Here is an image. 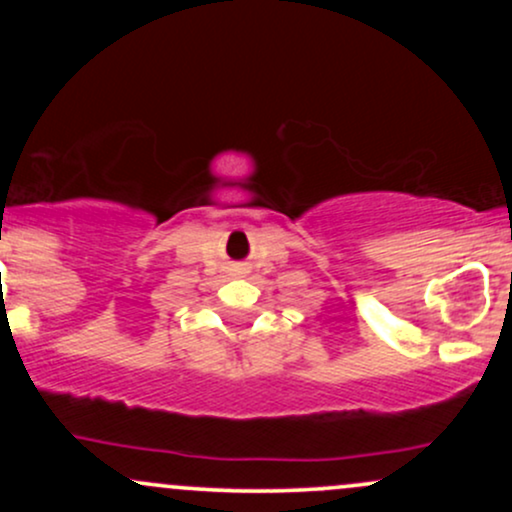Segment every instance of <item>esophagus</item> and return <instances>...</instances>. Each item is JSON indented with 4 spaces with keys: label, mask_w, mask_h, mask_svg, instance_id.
Instances as JSON below:
<instances>
[{
    "label": "esophagus",
    "mask_w": 512,
    "mask_h": 512,
    "mask_svg": "<svg viewBox=\"0 0 512 512\" xmlns=\"http://www.w3.org/2000/svg\"><path fill=\"white\" fill-rule=\"evenodd\" d=\"M236 274H245V267H243V264H236Z\"/></svg>",
    "instance_id": "obj_1"
}]
</instances>
